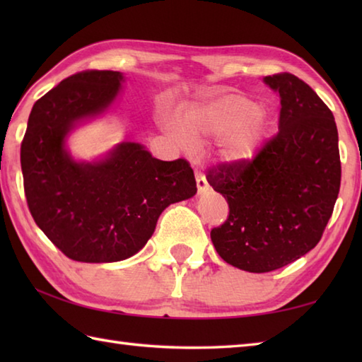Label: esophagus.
Listing matches in <instances>:
<instances>
[{
    "label": "esophagus",
    "instance_id": "1",
    "mask_svg": "<svg viewBox=\"0 0 362 362\" xmlns=\"http://www.w3.org/2000/svg\"><path fill=\"white\" fill-rule=\"evenodd\" d=\"M196 183H197V191H199V193H205V191L210 188L209 182H206L204 173L197 171V169H196Z\"/></svg>",
    "mask_w": 362,
    "mask_h": 362
}]
</instances>
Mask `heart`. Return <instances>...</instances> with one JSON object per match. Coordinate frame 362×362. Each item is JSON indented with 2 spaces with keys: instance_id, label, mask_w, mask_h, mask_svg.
Returning <instances> with one entry per match:
<instances>
[{
  "instance_id": "heart-1",
  "label": "heart",
  "mask_w": 362,
  "mask_h": 362,
  "mask_svg": "<svg viewBox=\"0 0 362 362\" xmlns=\"http://www.w3.org/2000/svg\"><path fill=\"white\" fill-rule=\"evenodd\" d=\"M258 105L240 95H224L191 107L185 113V129L166 121V130L185 149L193 141L222 138L221 156L233 163H245L257 156L263 141L266 122Z\"/></svg>"
}]
</instances>
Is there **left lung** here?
I'll return each mask as SVG.
<instances>
[{"label": "left lung", "instance_id": "left-lung-1", "mask_svg": "<svg viewBox=\"0 0 362 362\" xmlns=\"http://www.w3.org/2000/svg\"><path fill=\"white\" fill-rule=\"evenodd\" d=\"M280 95L279 132L245 163L209 168L228 216L211 230L219 257L247 272H271L320 241L341 187L334 117L308 83L291 73L266 76Z\"/></svg>", "mask_w": 362, "mask_h": 362}]
</instances>
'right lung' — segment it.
Instances as JSON below:
<instances>
[{"instance_id": "1", "label": "right lung", "mask_w": 362, "mask_h": 362, "mask_svg": "<svg viewBox=\"0 0 362 362\" xmlns=\"http://www.w3.org/2000/svg\"><path fill=\"white\" fill-rule=\"evenodd\" d=\"M122 74L86 70L64 79L34 104L21 141L23 185L35 224L56 247L82 263H113L148 243L169 204L196 194L185 158H153L122 143L98 163H78L65 136L83 118L104 112Z\"/></svg>"}]
</instances>
